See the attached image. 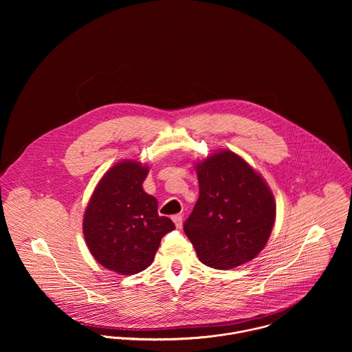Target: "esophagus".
Masks as SVG:
<instances>
[{
    "label": "esophagus",
    "instance_id": "esophagus-1",
    "mask_svg": "<svg viewBox=\"0 0 352 352\" xmlns=\"http://www.w3.org/2000/svg\"><path fill=\"white\" fill-rule=\"evenodd\" d=\"M172 221L175 222V225H176L177 229H180V228L183 226V215H180V214L173 215V217H172Z\"/></svg>",
    "mask_w": 352,
    "mask_h": 352
}]
</instances>
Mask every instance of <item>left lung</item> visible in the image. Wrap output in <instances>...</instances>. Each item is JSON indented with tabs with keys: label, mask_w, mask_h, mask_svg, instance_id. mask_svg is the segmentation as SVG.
I'll return each instance as SVG.
<instances>
[{
	"label": "left lung",
	"mask_w": 352,
	"mask_h": 352,
	"mask_svg": "<svg viewBox=\"0 0 352 352\" xmlns=\"http://www.w3.org/2000/svg\"><path fill=\"white\" fill-rule=\"evenodd\" d=\"M199 198L184 232L203 264L230 270L254 258L274 228L276 204L264 179L230 151L195 165Z\"/></svg>",
	"instance_id": "obj_1"
}]
</instances>
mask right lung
Masks as SVG:
<instances>
[{
    "mask_svg": "<svg viewBox=\"0 0 352 352\" xmlns=\"http://www.w3.org/2000/svg\"><path fill=\"white\" fill-rule=\"evenodd\" d=\"M148 172L149 166L138 161L115 164L101 177L84 214V237L92 256L120 275L146 270L161 239L175 229L142 188Z\"/></svg>",
    "mask_w": 352,
    "mask_h": 352,
    "instance_id": "right-lung-1",
    "label": "right lung"
}]
</instances>
